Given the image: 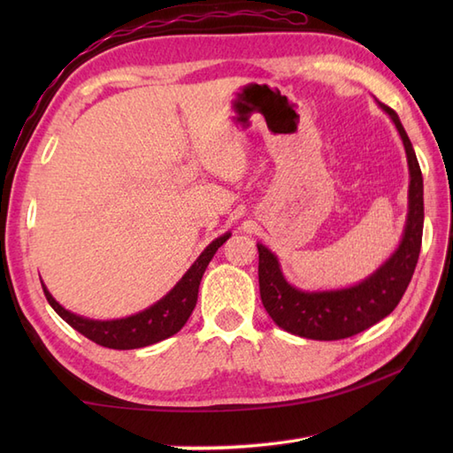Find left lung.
<instances>
[{"mask_svg": "<svg viewBox=\"0 0 453 453\" xmlns=\"http://www.w3.org/2000/svg\"><path fill=\"white\" fill-rule=\"evenodd\" d=\"M380 109L395 124L407 153L409 165V206L401 242L364 280L336 290H302L288 282L278 257L257 243L258 249V288L268 315L280 329L313 341H339L358 334L395 310L415 273L425 224V187L417 153L405 128L386 104Z\"/></svg>", "mask_w": 453, "mask_h": 453, "instance_id": "1", "label": "left lung"}]
</instances>
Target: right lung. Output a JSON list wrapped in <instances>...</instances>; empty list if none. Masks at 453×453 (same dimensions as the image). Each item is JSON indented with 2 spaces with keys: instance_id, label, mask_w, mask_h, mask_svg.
<instances>
[{
  "instance_id": "right-lung-1",
  "label": "right lung",
  "mask_w": 453,
  "mask_h": 453,
  "mask_svg": "<svg viewBox=\"0 0 453 453\" xmlns=\"http://www.w3.org/2000/svg\"><path fill=\"white\" fill-rule=\"evenodd\" d=\"M229 237H232L229 232L216 237L214 242L198 255L196 261L190 265L188 271L182 274L180 280L173 286L161 300L138 313L120 317V319H89V317L73 313L70 310H65L62 303H58L54 300V296L48 292L46 284L41 280L42 290L48 303L52 305V310L60 315L67 325L73 326L75 331L88 336L89 341L114 350L143 349V346L169 339V336L179 333L182 326H185L198 300V286L202 280V274H204L211 257L216 255L218 249L224 245Z\"/></svg>"
}]
</instances>
